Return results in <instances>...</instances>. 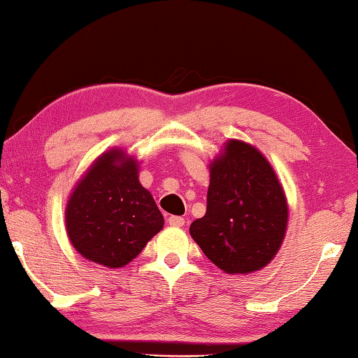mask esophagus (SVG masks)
<instances>
[{"mask_svg":"<svg viewBox=\"0 0 358 358\" xmlns=\"http://www.w3.org/2000/svg\"><path fill=\"white\" fill-rule=\"evenodd\" d=\"M167 222L171 224V226H173V227H183L185 220L181 216H169Z\"/></svg>","mask_w":358,"mask_h":358,"instance_id":"obj_1","label":"esophagus"}]
</instances>
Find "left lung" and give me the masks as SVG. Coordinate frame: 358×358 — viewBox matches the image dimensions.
<instances>
[{
	"instance_id": "left-lung-1",
	"label": "left lung",
	"mask_w": 358,
	"mask_h": 358,
	"mask_svg": "<svg viewBox=\"0 0 358 358\" xmlns=\"http://www.w3.org/2000/svg\"><path fill=\"white\" fill-rule=\"evenodd\" d=\"M207 213L189 227L205 256L227 275L262 270L286 237L289 205L268 159L230 138L210 162Z\"/></svg>"
}]
</instances>
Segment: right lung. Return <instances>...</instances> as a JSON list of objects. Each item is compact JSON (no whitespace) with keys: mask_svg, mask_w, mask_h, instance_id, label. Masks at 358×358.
Returning <instances> with one entry per match:
<instances>
[{"mask_svg":"<svg viewBox=\"0 0 358 358\" xmlns=\"http://www.w3.org/2000/svg\"><path fill=\"white\" fill-rule=\"evenodd\" d=\"M64 222L82 257L120 268L141 254L164 226V217L138 181V161L115 147L96 157L77 181Z\"/></svg>","mask_w":358,"mask_h":358,"instance_id":"add662e5","label":"right lung"}]
</instances>
